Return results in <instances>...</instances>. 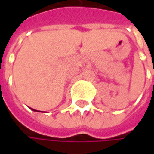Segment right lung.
<instances>
[{"instance_id": "obj_1", "label": "right lung", "mask_w": 154, "mask_h": 154, "mask_svg": "<svg viewBox=\"0 0 154 154\" xmlns=\"http://www.w3.org/2000/svg\"><path fill=\"white\" fill-rule=\"evenodd\" d=\"M32 110H34V111H38V110H36V109H32Z\"/></svg>"}]
</instances>
